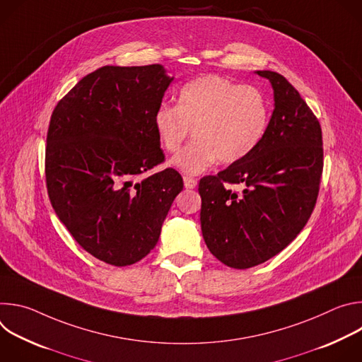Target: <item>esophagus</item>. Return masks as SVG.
Here are the masks:
<instances>
[{
	"instance_id": "1",
	"label": "esophagus",
	"mask_w": 362,
	"mask_h": 362,
	"mask_svg": "<svg viewBox=\"0 0 362 362\" xmlns=\"http://www.w3.org/2000/svg\"><path fill=\"white\" fill-rule=\"evenodd\" d=\"M183 183L186 189H194L197 186V180L190 176H183Z\"/></svg>"
}]
</instances>
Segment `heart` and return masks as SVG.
<instances>
[{
  "instance_id": "obj_1",
  "label": "heart",
  "mask_w": 362,
  "mask_h": 362,
  "mask_svg": "<svg viewBox=\"0 0 362 362\" xmlns=\"http://www.w3.org/2000/svg\"><path fill=\"white\" fill-rule=\"evenodd\" d=\"M268 123L269 106L261 90L219 76L186 83L177 105H160L153 116L158 139L169 153L180 148L192 129L194 139L170 160L186 175H200L218 160H243L264 139Z\"/></svg>"
}]
</instances>
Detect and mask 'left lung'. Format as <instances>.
<instances>
[{
  "mask_svg": "<svg viewBox=\"0 0 362 362\" xmlns=\"http://www.w3.org/2000/svg\"><path fill=\"white\" fill-rule=\"evenodd\" d=\"M269 80L274 112L247 158L199 182L206 246L226 267L247 269L285 249L303 229L318 197L324 166L320 122L279 73ZM229 184H240L242 194Z\"/></svg>",
  "mask_w": 362,
  "mask_h": 362,
  "instance_id": "8db88e82",
  "label": "left lung"
}]
</instances>
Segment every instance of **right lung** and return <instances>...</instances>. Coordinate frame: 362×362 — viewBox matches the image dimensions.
<instances>
[{"label": "right lung", "mask_w": 362, "mask_h": 362, "mask_svg": "<svg viewBox=\"0 0 362 362\" xmlns=\"http://www.w3.org/2000/svg\"><path fill=\"white\" fill-rule=\"evenodd\" d=\"M175 77L163 66H105L83 77L51 115L45 180L51 204L76 239L113 267L156 246L182 176L165 169L153 124Z\"/></svg>", "instance_id": "right-lung-1"}]
</instances>
